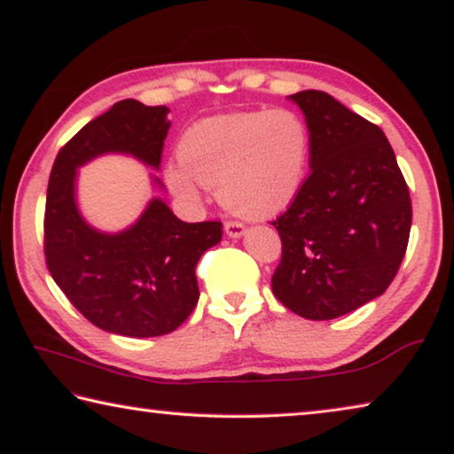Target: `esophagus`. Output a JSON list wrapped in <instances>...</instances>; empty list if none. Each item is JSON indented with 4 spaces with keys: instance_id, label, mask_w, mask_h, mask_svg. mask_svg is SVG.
<instances>
[{
    "instance_id": "34e87169",
    "label": "esophagus",
    "mask_w": 454,
    "mask_h": 454,
    "mask_svg": "<svg viewBox=\"0 0 454 454\" xmlns=\"http://www.w3.org/2000/svg\"><path fill=\"white\" fill-rule=\"evenodd\" d=\"M226 234L230 236V239H240V236H245L247 232V226L242 224V222H226Z\"/></svg>"
}]
</instances>
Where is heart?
Listing matches in <instances>:
<instances>
[{
	"mask_svg": "<svg viewBox=\"0 0 454 454\" xmlns=\"http://www.w3.org/2000/svg\"><path fill=\"white\" fill-rule=\"evenodd\" d=\"M181 157L167 162L168 189L187 201L218 187L222 204L247 218L283 212L301 192L309 130L292 110H253L207 118L185 132Z\"/></svg>",
	"mask_w": 454,
	"mask_h": 454,
	"instance_id": "obj_1",
	"label": "heart"
}]
</instances>
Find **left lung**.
I'll use <instances>...</instances> for the list:
<instances>
[{
    "label": "left lung",
    "instance_id": "1",
    "mask_svg": "<svg viewBox=\"0 0 454 454\" xmlns=\"http://www.w3.org/2000/svg\"><path fill=\"white\" fill-rule=\"evenodd\" d=\"M309 130V177L273 222L281 262L270 287L308 320H333L381 295L400 269L411 201L383 130L324 91L289 96Z\"/></svg>",
    "mask_w": 454,
    "mask_h": 454
}]
</instances>
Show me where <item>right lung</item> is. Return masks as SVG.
Here are the masks:
<instances>
[{
	"label": "right lung",
	"instance_id": "right-lung-1",
	"mask_svg": "<svg viewBox=\"0 0 454 454\" xmlns=\"http://www.w3.org/2000/svg\"><path fill=\"white\" fill-rule=\"evenodd\" d=\"M168 107L121 99L91 120L54 159L44 212V256L52 279L106 333L151 338L173 333L200 300L195 265L222 240L220 222L187 224L160 198L130 228L110 234L87 224L75 200L77 168L107 153L159 168ZM154 185L162 187L154 177Z\"/></svg>",
	"mask_w": 454,
	"mask_h": 454
}]
</instances>
